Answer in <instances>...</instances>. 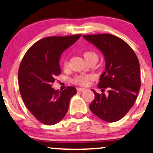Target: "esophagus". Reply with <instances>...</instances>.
I'll use <instances>...</instances> for the list:
<instances>
[{
	"instance_id": "esophagus-1",
	"label": "esophagus",
	"mask_w": 153,
	"mask_h": 153,
	"mask_svg": "<svg viewBox=\"0 0 153 153\" xmlns=\"http://www.w3.org/2000/svg\"><path fill=\"white\" fill-rule=\"evenodd\" d=\"M77 91L78 92H82L84 91H85V88H77Z\"/></svg>"
}]
</instances>
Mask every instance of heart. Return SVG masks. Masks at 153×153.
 Returning a JSON list of instances; mask_svg holds the SVG:
<instances>
[{"instance_id":"obj_1","label":"heart","mask_w":153,"mask_h":153,"mask_svg":"<svg viewBox=\"0 0 153 153\" xmlns=\"http://www.w3.org/2000/svg\"><path fill=\"white\" fill-rule=\"evenodd\" d=\"M84 58L86 60H89L91 58H97V55L96 53L93 52V51H88L84 53L83 54ZM68 65V62L67 60H65L63 61V66L64 68H67ZM92 78V76L91 75H76L74 78H73L72 81L74 82L75 84L80 85H86L89 82L90 79Z\"/></svg>"}]
</instances>
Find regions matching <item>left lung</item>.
Returning a JSON list of instances; mask_svg holds the SVG:
<instances>
[{"instance_id":"obj_1","label":"left lung","mask_w":153,"mask_h":153,"mask_svg":"<svg viewBox=\"0 0 153 153\" xmlns=\"http://www.w3.org/2000/svg\"><path fill=\"white\" fill-rule=\"evenodd\" d=\"M82 37L103 54L105 71L100 75L98 88H108V95L95 94L90 110L97 117L108 123L116 122L128 113L137 99L140 88V63L129 45L110 34L86 35Z\"/></svg>"}]
</instances>
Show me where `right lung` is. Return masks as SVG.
I'll return each mask as SVG.
<instances>
[{"label": "right lung", "instance_id": "right-lung-1", "mask_svg": "<svg viewBox=\"0 0 153 153\" xmlns=\"http://www.w3.org/2000/svg\"><path fill=\"white\" fill-rule=\"evenodd\" d=\"M81 35L51 36L38 40L24 56L18 70L20 93L25 106L40 123L53 126L65 117L75 87L55 91L52 85L61 73L59 65L64 51Z\"/></svg>", "mask_w": 153, "mask_h": 153}]
</instances>
